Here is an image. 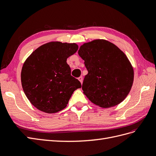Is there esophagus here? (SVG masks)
Segmentation results:
<instances>
[{"mask_svg": "<svg viewBox=\"0 0 156 156\" xmlns=\"http://www.w3.org/2000/svg\"><path fill=\"white\" fill-rule=\"evenodd\" d=\"M78 80L79 81L81 82V83L82 84L83 83V77H79V78H78Z\"/></svg>", "mask_w": 156, "mask_h": 156, "instance_id": "1", "label": "esophagus"}]
</instances>
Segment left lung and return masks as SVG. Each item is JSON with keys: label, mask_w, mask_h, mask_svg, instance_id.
<instances>
[{"label": "left lung", "mask_w": 156, "mask_h": 156, "mask_svg": "<svg viewBox=\"0 0 156 156\" xmlns=\"http://www.w3.org/2000/svg\"><path fill=\"white\" fill-rule=\"evenodd\" d=\"M78 54L88 72L82 86L88 100L102 108L123 101L134 79L133 66L124 52L110 41L97 39L81 45Z\"/></svg>", "instance_id": "left-lung-1"}]
</instances>
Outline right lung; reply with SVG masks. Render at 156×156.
<instances>
[{"mask_svg":"<svg viewBox=\"0 0 156 156\" xmlns=\"http://www.w3.org/2000/svg\"><path fill=\"white\" fill-rule=\"evenodd\" d=\"M78 48L75 43L51 41L37 48L25 61L21 73L22 87L38 110L51 114L64 109L73 92L81 87L71 75L66 62Z\"/></svg>","mask_w":156,"mask_h":156,"instance_id":"right-lung-1","label":"right lung"}]
</instances>
